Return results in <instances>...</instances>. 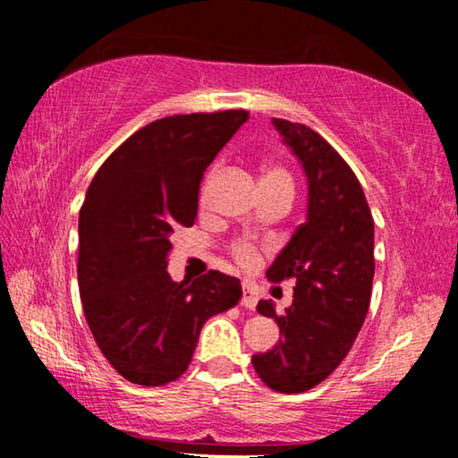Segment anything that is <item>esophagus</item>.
Masks as SVG:
<instances>
[{
    "label": "esophagus",
    "mask_w": 458,
    "mask_h": 458,
    "mask_svg": "<svg viewBox=\"0 0 458 458\" xmlns=\"http://www.w3.org/2000/svg\"><path fill=\"white\" fill-rule=\"evenodd\" d=\"M257 289H254L250 283H242V305L246 309H254L257 307Z\"/></svg>",
    "instance_id": "obj_1"
}]
</instances>
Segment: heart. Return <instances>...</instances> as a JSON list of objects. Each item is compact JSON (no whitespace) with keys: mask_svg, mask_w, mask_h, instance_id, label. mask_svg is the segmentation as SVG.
<instances>
[{"mask_svg":"<svg viewBox=\"0 0 458 458\" xmlns=\"http://www.w3.org/2000/svg\"><path fill=\"white\" fill-rule=\"evenodd\" d=\"M214 180V174H210L206 177L204 185H201V191H199V201L204 204L206 201V196H208V190H210V183ZM262 180H283V182H291L289 174L284 172V169L281 167H270L267 169L265 174H262ZM260 180V182H262ZM232 252H234L236 260L240 262L242 267H252L254 260H257V250H254V246L250 242H238L234 244V248H232Z\"/></svg>","mask_w":458,"mask_h":458,"instance_id":"heart-1","label":"heart"}]
</instances>
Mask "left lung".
Listing matches in <instances>:
<instances>
[{"mask_svg":"<svg viewBox=\"0 0 458 458\" xmlns=\"http://www.w3.org/2000/svg\"><path fill=\"white\" fill-rule=\"evenodd\" d=\"M307 175V220L267 270L268 281L294 278L293 305L273 301L257 311L275 319L283 339L252 355L262 382L283 394L321 384L350 353L366 319L374 283V218L358 177L344 157L301 123L273 119Z\"/></svg>","mask_w":458,"mask_h":458,"instance_id":"obj_1","label":"left lung"}]
</instances>
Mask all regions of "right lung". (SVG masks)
<instances>
[{"label": "right lung", "mask_w": 458, "mask_h": 458, "mask_svg": "<svg viewBox=\"0 0 458 458\" xmlns=\"http://www.w3.org/2000/svg\"><path fill=\"white\" fill-rule=\"evenodd\" d=\"M246 111L174 114L114 149L90 182L79 218V289L108 363L139 386H165L188 369L199 331L242 297L218 270L175 283L167 254L198 214L206 167Z\"/></svg>", "instance_id": "1"}]
</instances>
